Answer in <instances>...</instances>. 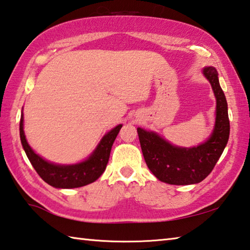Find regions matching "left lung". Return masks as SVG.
Returning a JSON list of instances; mask_svg holds the SVG:
<instances>
[{"instance_id":"obj_1","label":"left lung","mask_w":250,"mask_h":250,"mask_svg":"<svg viewBox=\"0 0 250 250\" xmlns=\"http://www.w3.org/2000/svg\"><path fill=\"white\" fill-rule=\"evenodd\" d=\"M216 98V122L212 136L202 145L180 148L170 145L152 132L137 128L144 158L150 171L169 185H193L204 180L224 151L229 137V120L224 92L218 82L215 68L203 70Z\"/></svg>"}]
</instances>
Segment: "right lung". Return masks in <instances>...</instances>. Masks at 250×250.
I'll return each instance as SVG.
<instances>
[{
  "label": "right lung",
  "mask_w": 250,
  "mask_h": 250,
  "mask_svg": "<svg viewBox=\"0 0 250 250\" xmlns=\"http://www.w3.org/2000/svg\"><path fill=\"white\" fill-rule=\"evenodd\" d=\"M23 122L24 117L23 113H21L20 122V135L26 156L29 159L30 164L33 165L34 169L39 174V177L49 186L59 188V189L80 188L94 182L96 179H99L101 174L104 172L105 168H106L112 145L115 141L118 132L122 128V125H118L105 135L99 144L98 148L87 160L78 165L59 166L48 163L37 154H35L34 150L29 147L28 143L26 142Z\"/></svg>",
  "instance_id": "1"
}]
</instances>
